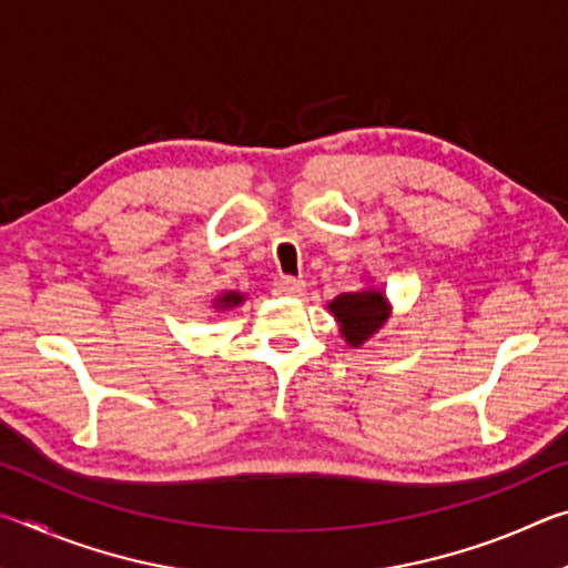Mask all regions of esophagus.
I'll return each mask as SVG.
<instances>
[{
	"label": "esophagus",
	"instance_id": "esophagus-1",
	"mask_svg": "<svg viewBox=\"0 0 568 568\" xmlns=\"http://www.w3.org/2000/svg\"><path fill=\"white\" fill-rule=\"evenodd\" d=\"M305 293V281L301 277H281L275 283V295H285V297H297Z\"/></svg>",
	"mask_w": 568,
	"mask_h": 568
}]
</instances>
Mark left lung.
<instances>
[{
  "mask_svg": "<svg viewBox=\"0 0 568 568\" xmlns=\"http://www.w3.org/2000/svg\"><path fill=\"white\" fill-rule=\"evenodd\" d=\"M328 311L335 323H338L341 338L351 348H361L363 343H368L388 323L393 315V305L386 291L368 283L361 291L341 293L338 297H333L328 303Z\"/></svg>",
  "mask_w": 568,
  "mask_h": 568,
  "instance_id": "obj_1",
  "label": "left lung"
}]
</instances>
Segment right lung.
<instances>
[{
    "label": "right lung",
    "mask_w": 568,
    "mask_h": 568,
    "mask_svg": "<svg viewBox=\"0 0 568 568\" xmlns=\"http://www.w3.org/2000/svg\"><path fill=\"white\" fill-rule=\"evenodd\" d=\"M245 303V293L240 291H223L220 293L215 301H213V307L217 313H227V311H235V307H240Z\"/></svg>",
    "instance_id": "add662e5"
}]
</instances>
